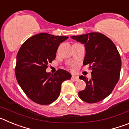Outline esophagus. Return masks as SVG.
<instances>
[{"label": "esophagus", "mask_w": 129, "mask_h": 129, "mask_svg": "<svg viewBox=\"0 0 129 129\" xmlns=\"http://www.w3.org/2000/svg\"><path fill=\"white\" fill-rule=\"evenodd\" d=\"M72 80H74V81H78L79 77H77V76L73 75V76H72Z\"/></svg>", "instance_id": "1"}]
</instances>
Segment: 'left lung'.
Returning <instances> with one entry per match:
<instances>
[{"label": "left lung", "instance_id": "left-lung-1", "mask_svg": "<svg viewBox=\"0 0 129 129\" xmlns=\"http://www.w3.org/2000/svg\"><path fill=\"white\" fill-rule=\"evenodd\" d=\"M71 38L85 44L84 65H89L92 78L83 76L79 79L86 83V88L79 92V96L88 103L101 101L109 96L119 81L121 60L117 48L111 40L100 33L92 32Z\"/></svg>", "mask_w": 129, "mask_h": 129}]
</instances>
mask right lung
<instances>
[{
  "label": "right lung",
  "instance_id": "1",
  "mask_svg": "<svg viewBox=\"0 0 129 129\" xmlns=\"http://www.w3.org/2000/svg\"><path fill=\"white\" fill-rule=\"evenodd\" d=\"M68 38L46 33L26 40L17 55L15 76L26 95L35 103L49 105L59 96L61 84L71 79L68 72L59 69L53 74L46 72L48 64L56 57L59 44Z\"/></svg>",
  "mask_w": 129,
  "mask_h": 129
}]
</instances>
